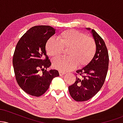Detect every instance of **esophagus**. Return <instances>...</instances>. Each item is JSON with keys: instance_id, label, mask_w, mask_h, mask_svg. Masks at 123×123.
I'll list each match as a JSON object with an SVG mask.
<instances>
[{"instance_id": "34e87169", "label": "esophagus", "mask_w": 123, "mask_h": 123, "mask_svg": "<svg viewBox=\"0 0 123 123\" xmlns=\"http://www.w3.org/2000/svg\"><path fill=\"white\" fill-rule=\"evenodd\" d=\"M59 73H60V76H62V75H64L65 74V72H62V71H60L59 72Z\"/></svg>"}]
</instances>
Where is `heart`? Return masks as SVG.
Returning a JSON list of instances; mask_svg holds the SVG:
<instances>
[{"label":"heart","mask_w":123,"mask_h":123,"mask_svg":"<svg viewBox=\"0 0 123 123\" xmlns=\"http://www.w3.org/2000/svg\"><path fill=\"white\" fill-rule=\"evenodd\" d=\"M57 38L48 39L46 50L49 56L55 58L61 54L63 49H68V57L58 58L53 61L54 67L60 71L72 70L77 63L79 66H85L95 55L97 50L95 41L83 32L69 29L61 33Z\"/></svg>","instance_id":"obj_1"}]
</instances>
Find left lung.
Instances as JSON below:
<instances>
[{
    "mask_svg": "<svg viewBox=\"0 0 123 123\" xmlns=\"http://www.w3.org/2000/svg\"><path fill=\"white\" fill-rule=\"evenodd\" d=\"M86 29L92 33L97 50L94 58L87 65L76 70L77 77L75 82L69 86L70 96L78 102L90 99L101 90L105 82L109 66L108 49L104 40L94 29Z\"/></svg>",
    "mask_w": 123,
    "mask_h": 123,
    "instance_id": "left-lung-1",
    "label": "left lung"
}]
</instances>
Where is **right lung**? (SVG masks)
<instances>
[{
	"mask_svg": "<svg viewBox=\"0 0 123 123\" xmlns=\"http://www.w3.org/2000/svg\"><path fill=\"white\" fill-rule=\"evenodd\" d=\"M55 33L50 26H35L17 44L12 58L15 79L21 89L31 95H43L52 80L60 75L57 70H47L51 63L46 55V44Z\"/></svg>",
	"mask_w": 123,
	"mask_h": 123,
	"instance_id": "right-lung-1",
	"label": "right lung"
}]
</instances>
